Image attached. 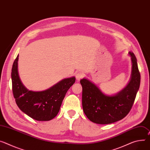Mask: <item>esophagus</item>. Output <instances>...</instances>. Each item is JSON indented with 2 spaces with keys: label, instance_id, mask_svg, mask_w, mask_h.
I'll return each mask as SVG.
<instances>
[{
  "label": "esophagus",
  "instance_id": "obj_1",
  "mask_svg": "<svg viewBox=\"0 0 150 150\" xmlns=\"http://www.w3.org/2000/svg\"><path fill=\"white\" fill-rule=\"evenodd\" d=\"M76 79L77 81H79L83 76V74L81 72H78L76 74Z\"/></svg>",
  "mask_w": 150,
  "mask_h": 150
}]
</instances>
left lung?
Returning <instances> with one entry per match:
<instances>
[{
    "mask_svg": "<svg viewBox=\"0 0 150 150\" xmlns=\"http://www.w3.org/2000/svg\"><path fill=\"white\" fill-rule=\"evenodd\" d=\"M132 72L127 84L118 92L106 94L87 78L80 80L83 87L82 104L87 117L94 123L108 125L125 118L130 112L139 88L141 75L137 60L130 51Z\"/></svg>",
    "mask_w": 150,
    "mask_h": 150,
    "instance_id": "8db88e82",
    "label": "left lung"
}]
</instances>
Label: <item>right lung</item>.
Instances as JSON below:
<instances>
[{"instance_id": "right-lung-1", "label": "right lung", "mask_w": 150, "mask_h": 150, "mask_svg": "<svg viewBox=\"0 0 150 150\" xmlns=\"http://www.w3.org/2000/svg\"><path fill=\"white\" fill-rule=\"evenodd\" d=\"M18 57L19 55L13 63L11 72L12 92L17 106L21 111L35 120L44 121L53 119L59 113L67 91L75 83V77L64 78L45 90H30L20 79Z\"/></svg>"}]
</instances>
